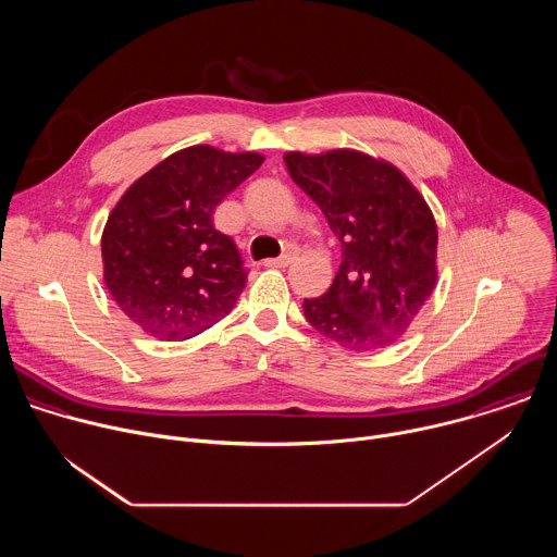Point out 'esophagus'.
<instances>
[{
	"mask_svg": "<svg viewBox=\"0 0 557 557\" xmlns=\"http://www.w3.org/2000/svg\"><path fill=\"white\" fill-rule=\"evenodd\" d=\"M293 260L295 258L290 253H286V256H280V258H273V260H264V267H269V269H286Z\"/></svg>",
	"mask_w": 557,
	"mask_h": 557,
	"instance_id": "obj_1",
	"label": "esophagus"
}]
</instances>
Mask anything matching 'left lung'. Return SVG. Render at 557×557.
Listing matches in <instances>:
<instances>
[{
    "mask_svg": "<svg viewBox=\"0 0 557 557\" xmlns=\"http://www.w3.org/2000/svg\"><path fill=\"white\" fill-rule=\"evenodd\" d=\"M295 185L342 243L333 286L304 299L308 324L357 352L399 339L436 286V220L419 189L357 149L284 153Z\"/></svg>",
    "mask_w": 557,
    "mask_h": 557,
    "instance_id": "obj_1",
    "label": "left lung"
}]
</instances>
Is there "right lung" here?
<instances>
[{"mask_svg":"<svg viewBox=\"0 0 557 557\" xmlns=\"http://www.w3.org/2000/svg\"><path fill=\"white\" fill-rule=\"evenodd\" d=\"M262 163L256 151L194 145L121 196L101 237L103 280L147 335L189 339L231 312L249 271L231 237L213 226V211Z\"/></svg>","mask_w":557,"mask_h":557,"instance_id":"obj_1","label":"right lung"}]
</instances>
